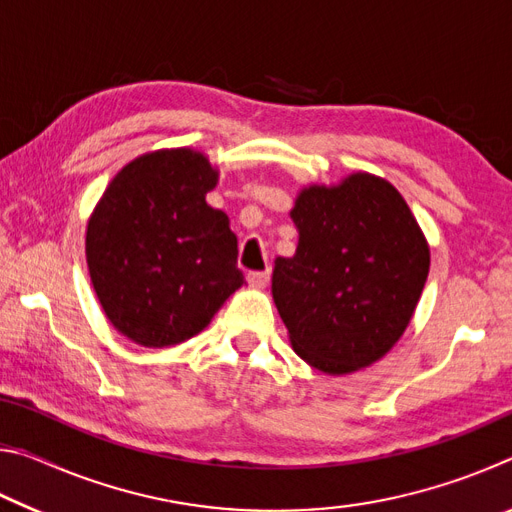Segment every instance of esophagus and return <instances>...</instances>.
<instances>
[{
  "label": "esophagus",
  "instance_id": "34e87169",
  "mask_svg": "<svg viewBox=\"0 0 512 512\" xmlns=\"http://www.w3.org/2000/svg\"><path fill=\"white\" fill-rule=\"evenodd\" d=\"M268 280H271V271H255L248 273V284L253 289H266Z\"/></svg>",
  "mask_w": 512,
  "mask_h": 512
}]
</instances>
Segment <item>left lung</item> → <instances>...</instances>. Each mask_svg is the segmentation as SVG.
<instances>
[{"instance_id": "1", "label": "left lung", "mask_w": 512, "mask_h": 512, "mask_svg": "<svg viewBox=\"0 0 512 512\" xmlns=\"http://www.w3.org/2000/svg\"><path fill=\"white\" fill-rule=\"evenodd\" d=\"M289 214L298 248L275 259L271 291L293 352L325 375L368 368L411 323L427 237L402 194L366 171L302 187Z\"/></svg>"}]
</instances>
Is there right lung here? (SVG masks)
Instances as JSON below:
<instances>
[{
  "mask_svg": "<svg viewBox=\"0 0 512 512\" xmlns=\"http://www.w3.org/2000/svg\"><path fill=\"white\" fill-rule=\"evenodd\" d=\"M219 169L187 149L144 153L90 214L85 259L110 325L142 348H171L210 325L244 284L228 214L207 205Z\"/></svg>",
  "mask_w": 512,
  "mask_h": 512,
  "instance_id": "add662e5",
  "label": "right lung"
}]
</instances>
